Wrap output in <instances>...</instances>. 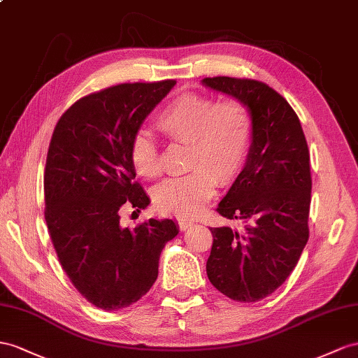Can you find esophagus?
I'll return each instance as SVG.
<instances>
[{
    "mask_svg": "<svg viewBox=\"0 0 358 358\" xmlns=\"http://www.w3.org/2000/svg\"><path fill=\"white\" fill-rule=\"evenodd\" d=\"M178 225L182 231H186V230H189V228L194 227V221H189V219H180Z\"/></svg>",
    "mask_w": 358,
    "mask_h": 358,
    "instance_id": "34e87169",
    "label": "esophagus"
}]
</instances>
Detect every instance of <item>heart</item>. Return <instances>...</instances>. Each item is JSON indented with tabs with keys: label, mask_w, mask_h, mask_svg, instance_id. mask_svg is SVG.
Wrapping results in <instances>:
<instances>
[{
	"label": "heart",
	"mask_w": 358,
	"mask_h": 358,
	"mask_svg": "<svg viewBox=\"0 0 358 358\" xmlns=\"http://www.w3.org/2000/svg\"><path fill=\"white\" fill-rule=\"evenodd\" d=\"M155 127L172 142L189 143L187 166L195 168L181 177L164 180L154 189V201L162 212L190 217L215 195L219 185L231 182L245 166L252 142V115L241 99H215L185 94L164 106ZM131 163L137 173L157 177L160 160L157 145L146 134L131 141Z\"/></svg>",
	"instance_id": "1"
}]
</instances>
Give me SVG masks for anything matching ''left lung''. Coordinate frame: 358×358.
Segmentation results:
<instances>
[{
  "mask_svg": "<svg viewBox=\"0 0 358 358\" xmlns=\"http://www.w3.org/2000/svg\"><path fill=\"white\" fill-rule=\"evenodd\" d=\"M203 86L241 99L252 115L248 159L217 204L242 222L210 228L207 277L225 296L255 302L269 296L295 269L308 241L310 154L296 113L278 92L255 80L213 77Z\"/></svg>",
  "mask_w": 358,
  "mask_h": 358,
  "instance_id": "left-lung-1",
  "label": "left lung"
}]
</instances>
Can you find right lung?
<instances>
[{"instance_id": "add662e5", "label": "right lung", "mask_w": 358, "mask_h": 358, "mask_svg": "<svg viewBox=\"0 0 358 358\" xmlns=\"http://www.w3.org/2000/svg\"><path fill=\"white\" fill-rule=\"evenodd\" d=\"M177 81L119 85L78 99L54 128L43 176L45 221L63 271L90 304L119 310L139 301L159 275L173 219L119 224L125 203L151 199L133 181L131 141Z\"/></svg>"}]
</instances>
